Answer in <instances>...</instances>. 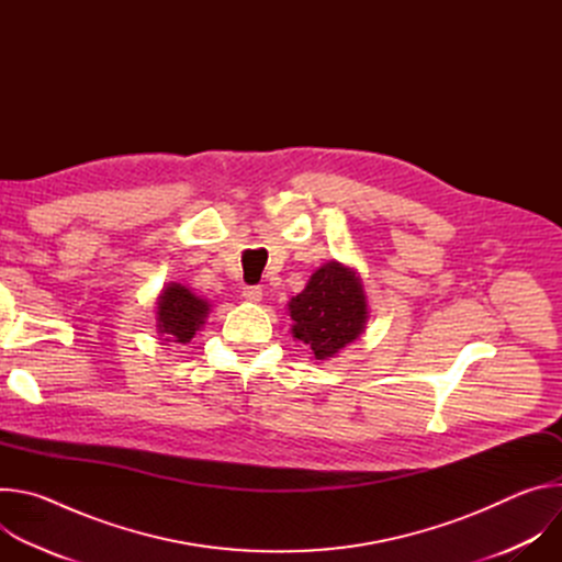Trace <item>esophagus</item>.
<instances>
[{"label": "esophagus", "instance_id": "1", "mask_svg": "<svg viewBox=\"0 0 562 562\" xmlns=\"http://www.w3.org/2000/svg\"><path fill=\"white\" fill-rule=\"evenodd\" d=\"M243 295H245V300H249V302H260V300H262V286H258V284L245 286Z\"/></svg>", "mask_w": 562, "mask_h": 562}]
</instances>
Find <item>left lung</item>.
<instances>
[{
	"instance_id": "8db88e82",
	"label": "left lung",
	"mask_w": 562,
	"mask_h": 562,
	"mask_svg": "<svg viewBox=\"0 0 562 562\" xmlns=\"http://www.w3.org/2000/svg\"><path fill=\"white\" fill-rule=\"evenodd\" d=\"M289 313L293 338L311 349L315 360H329L364 331L369 311L362 280L353 269L327 262L291 297Z\"/></svg>"
}]
</instances>
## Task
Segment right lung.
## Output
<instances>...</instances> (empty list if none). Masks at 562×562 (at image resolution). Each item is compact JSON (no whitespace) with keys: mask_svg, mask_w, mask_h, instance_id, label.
<instances>
[{"mask_svg":"<svg viewBox=\"0 0 562 562\" xmlns=\"http://www.w3.org/2000/svg\"><path fill=\"white\" fill-rule=\"evenodd\" d=\"M209 302L191 293V289L171 282L157 297V334L167 342L187 345L204 325Z\"/></svg>","mask_w":562,"mask_h":562,"instance_id":"add662e5","label":"right lung"}]
</instances>
